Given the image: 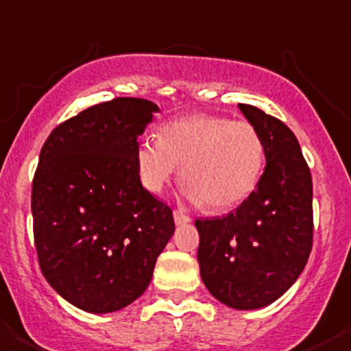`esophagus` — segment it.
Masks as SVG:
<instances>
[{"label": "esophagus", "instance_id": "esophagus-1", "mask_svg": "<svg viewBox=\"0 0 351 351\" xmlns=\"http://www.w3.org/2000/svg\"><path fill=\"white\" fill-rule=\"evenodd\" d=\"M173 221H176V226H184V223H190L191 218L188 217L186 213L176 209V211H173Z\"/></svg>", "mask_w": 351, "mask_h": 351}]
</instances>
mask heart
<instances>
[{"label":"heart","instance_id":"1","mask_svg":"<svg viewBox=\"0 0 351 351\" xmlns=\"http://www.w3.org/2000/svg\"><path fill=\"white\" fill-rule=\"evenodd\" d=\"M265 156L252 124L202 113L165 122L160 138H142L134 151L147 190L160 193L181 165L188 195L211 211L234 208L256 190Z\"/></svg>","mask_w":351,"mask_h":351}]
</instances>
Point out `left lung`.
I'll use <instances>...</instances> for the list:
<instances>
[{
    "label": "left lung",
    "mask_w": 351,
    "mask_h": 351,
    "mask_svg": "<svg viewBox=\"0 0 351 351\" xmlns=\"http://www.w3.org/2000/svg\"><path fill=\"white\" fill-rule=\"evenodd\" d=\"M259 131L266 167L256 190L226 217L195 220L200 277L238 311L261 309L296 282L313 248V179L293 131L250 104H238Z\"/></svg>",
    "instance_id": "8db88e82"
}]
</instances>
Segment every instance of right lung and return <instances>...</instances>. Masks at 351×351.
<instances>
[{
  "instance_id": "obj_1",
  "label": "right lung",
  "mask_w": 351,
  "mask_h": 351,
  "mask_svg": "<svg viewBox=\"0 0 351 351\" xmlns=\"http://www.w3.org/2000/svg\"><path fill=\"white\" fill-rule=\"evenodd\" d=\"M156 112L145 99L95 104L55 128L38 156V265L51 287L86 313H115L142 296L176 230L172 209L142 186L134 160Z\"/></svg>"
}]
</instances>
